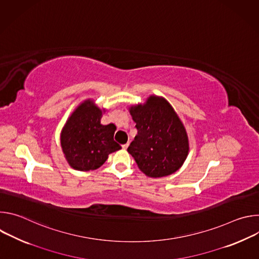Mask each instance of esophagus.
Wrapping results in <instances>:
<instances>
[{
	"mask_svg": "<svg viewBox=\"0 0 259 259\" xmlns=\"http://www.w3.org/2000/svg\"><path fill=\"white\" fill-rule=\"evenodd\" d=\"M128 146H129V142H127V143L123 144V145H122V147H123V150H127V149H128Z\"/></svg>",
	"mask_w": 259,
	"mask_h": 259,
	"instance_id": "esophagus-1",
	"label": "esophagus"
}]
</instances>
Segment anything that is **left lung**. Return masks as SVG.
I'll list each match as a JSON object with an SVG mask.
<instances>
[{
    "mask_svg": "<svg viewBox=\"0 0 259 259\" xmlns=\"http://www.w3.org/2000/svg\"><path fill=\"white\" fill-rule=\"evenodd\" d=\"M137 134L128 147L146 176L173 174L187 160L190 141L186 127L173 106L162 96L151 95L144 103L129 106Z\"/></svg>",
    "mask_w": 259,
    "mask_h": 259,
    "instance_id": "8db88e82",
    "label": "left lung"
}]
</instances>
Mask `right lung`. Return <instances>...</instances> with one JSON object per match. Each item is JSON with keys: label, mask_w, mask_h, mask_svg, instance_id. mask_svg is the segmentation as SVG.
I'll use <instances>...</instances> for the list:
<instances>
[{"label": "right lung", "mask_w": 259, "mask_h": 259, "mask_svg": "<svg viewBox=\"0 0 259 259\" xmlns=\"http://www.w3.org/2000/svg\"><path fill=\"white\" fill-rule=\"evenodd\" d=\"M106 108H100L88 98L82 101L66 120L60 133V145L68 165L78 171L95 170L108 155L122 147L114 140L116 126L102 125Z\"/></svg>", "instance_id": "1"}]
</instances>
